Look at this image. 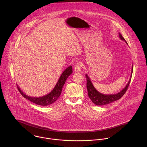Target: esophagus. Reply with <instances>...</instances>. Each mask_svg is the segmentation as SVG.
<instances>
[{
    "instance_id": "34e87169",
    "label": "esophagus",
    "mask_w": 147,
    "mask_h": 147,
    "mask_svg": "<svg viewBox=\"0 0 147 147\" xmlns=\"http://www.w3.org/2000/svg\"><path fill=\"white\" fill-rule=\"evenodd\" d=\"M82 66V65L80 62H78V63H76V64L75 65V67H74V71L75 72H79L81 71Z\"/></svg>"
}]
</instances>
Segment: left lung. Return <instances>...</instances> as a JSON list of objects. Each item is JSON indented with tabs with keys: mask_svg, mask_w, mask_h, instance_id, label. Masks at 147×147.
<instances>
[{
	"mask_svg": "<svg viewBox=\"0 0 147 147\" xmlns=\"http://www.w3.org/2000/svg\"><path fill=\"white\" fill-rule=\"evenodd\" d=\"M119 37L121 40L125 41L126 43L127 44L126 40L122 37V34L120 33H119ZM132 71H133V65L132 67L131 78L128 83L126 85V86L121 91L114 94H104L99 92L93 85V84L92 83V82L90 78H89L88 75L86 74L85 77L86 78V88H87L88 96L89 98L91 100V101L93 102V104H94L95 105H100V106L107 105L109 104H110L113 102H114L117 100H119L124 95V94L126 93L127 89H128V85L129 84L131 79L132 77Z\"/></svg>",
	"mask_w": 147,
	"mask_h": 147,
	"instance_id": "obj_1",
	"label": "left lung"
}]
</instances>
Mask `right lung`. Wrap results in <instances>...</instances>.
<instances>
[{"mask_svg": "<svg viewBox=\"0 0 147 147\" xmlns=\"http://www.w3.org/2000/svg\"><path fill=\"white\" fill-rule=\"evenodd\" d=\"M72 73V67L71 65H69L63 71V73L61 75L57 83L55 85L54 89L49 93L42 97H30L26 95L25 93H24L20 89V88L19 87V86L17 85L18 89L19 90L20 93H21V95L24 98L33 102L34 104L43 106H48L53 104L59 98V97L60 96L62 93L64 84L65 83L68 77Z\"/></svg>", "mask_w": 147, "mask_h": 147, "instance_id": "obj_1", "label": "right lung"}]
</instances>
